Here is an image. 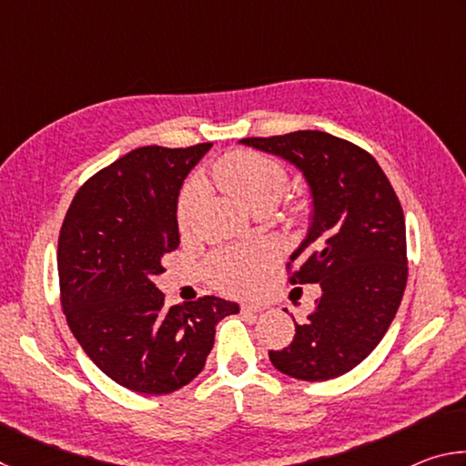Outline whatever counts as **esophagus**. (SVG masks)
Listing matches in <instances>:
<instances>
[{"label":"esophagus","mask_w":466,"mask_h":466,"mask_svg":"<svg viewBox=\"0 0 466 466\" xmlns=\"http://www.w3.org/2000/svg\"><path fill=\"white\" fill-rule=\"evenodd\" d=\"M240 310L244 314H261V312L267 310V306L261 304V302H247V304L240 306Z\"/></svg>","instance_id":"obj_1"}]
</instances>
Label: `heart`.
Listing matches in <instances>:
<instances>
[{
	"mask_svg": "<svg viewBox=\"0 0 466 466\" xmlns=\"http://www.w3.org/2000/svg\"><path fill=\"white\" fill-rule=\"evenodd\" d=\"M214 183L232 195L248 209L271 208L288 185V172L273 157L240 149L219 160L211 170ZM197 214V188L188 185L177 201V224L180 232H188ZM269 269V250L263 244L222 248L208 261V273L219 289L228 294H250Z\"/></svg>",
	"mask_w": 466,
	"mask_h": 466,
	"instance_id": "1",
	"label": "heart"
}]
</instances>
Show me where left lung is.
Instances as JSON below:
<instances>
[{
    "instance_id": "8db88e82",
    "label": "left lung",
    "mask_w": 466,
    "mask_h": 466,
    "mask_svg": "<svg viewBox=\"0 0 466 466\" xmlns=\"http://www.w3.org/2000/svg\"><path fill=\"white\" fill-rule=\"evenodd\" d=\"M279 156L310 187L312 222L291 252L289 283L322 294L271 364L298 380H330L361 364L389 330L407 286L405 216L397 193L366 149L325 131L247 137Z\"/></svg>"
}]
</instances>
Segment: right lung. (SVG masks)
Instances as JSON below:
<instances>
[{"mask_svg": "<svg viewBox=\"0 0 466 466\" xmlns=\"http://www.w3.org/2000/svg\"><path fill=\"white\" fill-rule=\"evenodd\" d=\"M211 144L146 146L86 180L63 219L57 247L61 306L88 358L110 380L168 394L201 372L216 325L238 304L205 296L164 304L152 281L178 248L183 180Z\"/></svg>", "mask_w": 466, "mask_h": 466, "instance_id": "right-lung-1", "label": "right lung"}]
</instances>
